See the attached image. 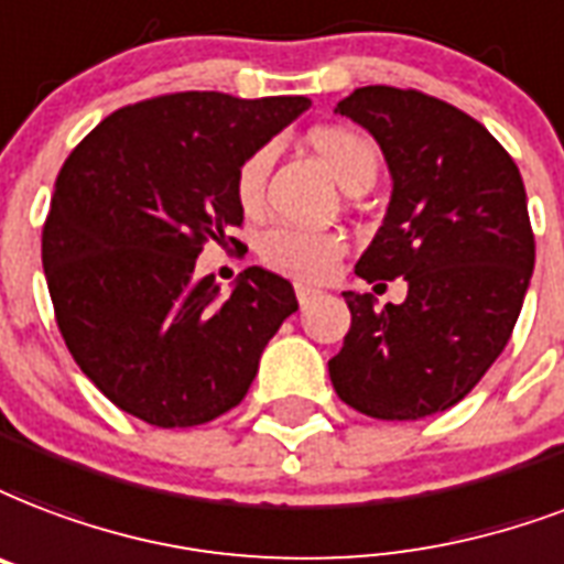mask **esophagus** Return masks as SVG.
<instances>
[{
  "mask_svg": "<svg viewBox=\"0 0 564 564\" xmlns=\"http://www.w3.org/2000/svg\"><path fill=\"white\" fill-rule=\"evenodd\" d=\"M295 295H299V304H301V307H304V304H311L313 299H319L322 292L316 290V286H307V283H299V286H295Z\"/></svg>",
  "mask_w": 564,
  "mask_h": 564,
  "instance_id": "obj_1",
  "label": "esophagus"
}]
</instances>
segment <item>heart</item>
Listing matches in <instances>:
<instances>
[{
	"label": "heart",
	"instance_id": "1",
	"mask_svg": "<svg viewBox=\"0 0 564 564\" xmlns=\"http://www.w3.org/2000/svg\"><path fill=\"white\" fill-rule=\"evenodd\" d=\"M311 144L346 188H351L364 177H376L378 150L372 139H367L358 129L322 127L311 135ZM272 159L274 144H263V148L251 150L236 171V197L245 209H257L263 200ZM257 253L272 272L295 278V281H325L337 272L339 260L346 253V236L337 230L274 225L263 230L260 242H257Z\"/></svg>",
	"mask_w": 564,
	"mask_h": 564
}]
</instances>
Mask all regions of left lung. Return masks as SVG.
Masks as SVG:
<instances>
[{"label": "left lung", "instance_id": "1", "mask_svg": "<svg viewBox=\"0 0 564 564\" xmlns=\"http://www.w3.org/2000/svg\"><path fill=\"white\" fill-rule=\"evenodd\" d=\"M337 115L369 129L393 177L355 272L405 278L408 299L376 311L369 292H343L351 328L330 384L376 420L441 414L479 384L521 316L535 265L521 171L479 120L411 88H355Z\"/></svg>", "mask_w": 564, "mask_h": 564}]
</instances>
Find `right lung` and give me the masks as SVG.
<instances>
[{"label":"right lung","mask_w":564,"mask_h":564,"mask_svg":"<svg viewBox=\"0 0 564 564\" xmlns=\"http://www.w3.org/2000/svg\"><path fill=\"white\" fill-rule=\"evenodd\" d=\"M304 109L307 97L165 94L109 115L62 165L43 225L46 286L73 360L120 411L159 429L227 414L299 311L281 274L251 265L221 299L195 260L242 225V159Z\"/></svg>","instance_id":"obj_1"}]
</instances>
